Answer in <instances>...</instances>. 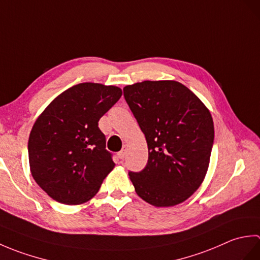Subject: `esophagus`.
Instances as JSON below:
<instances>
[{
  "instance_id": "esophagus-1",
  "label": "esophagus",
  "mask_w": 260,
  "mask_h": 260,
  "mask_svg": "<svg viewBox=\"0 0 260 260\" xmlns=\"http://www.w3.org/2000/svg\"><path fill=\"white\" fill-rule=\"evenodd\" d=\"M117 155H118V157L121 158V159H123V158L125 157V155H126V148H125V146H124L123 150H121L120 152H118Z\"/></svg>"
}]
</instances>
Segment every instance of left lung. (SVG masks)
<instances>
[{
	"instance_id": "1",
	"label": "left lung",
	"mask_w": 260,
	"mask_h": 260,
	"mask_svg": "<svg viewBox=\"0 0 260 260\" xmlns=\"http://www.w3.org/2000/svg\"><path fill=\"white\" fill-rule=\"evenodd\" d=\"M123 90L148 147L146 167L128 173L136 193L154 207L185 201L209 168L214 140L209 109L174 80H145Z\"/></svg>"
}]
</instances>
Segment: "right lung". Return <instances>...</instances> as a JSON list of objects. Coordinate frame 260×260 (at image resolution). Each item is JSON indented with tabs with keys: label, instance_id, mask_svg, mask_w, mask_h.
I'll list each match as a JSON object with an SVG mask.
<instances>
[{
	"label": "right lung",
	"instance_id": "add662e5",
	"mask_svg": "<svg viewBox=\"0 0 260 260\" xmlns=\"http://www.w3.org/2000/svg\"><path fill=\"white\" fill-rule=\"evenodd\" d=\"M120 96L116 86L82 82L60 93L36 120L27 143L31 174L53 200L87 202L114 169L98 121Z\"/></svg>",
	"mask_w": 260,
	"mask_h": 260
}]
</instances>
